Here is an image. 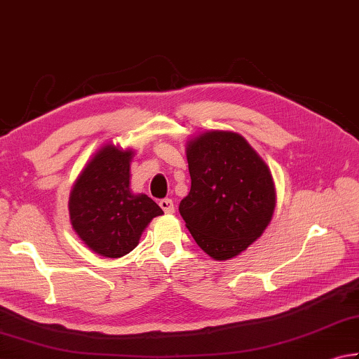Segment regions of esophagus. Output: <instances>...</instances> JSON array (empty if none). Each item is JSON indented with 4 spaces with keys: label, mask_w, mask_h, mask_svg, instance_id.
<instances>
[{
    "label": "esophagus",
    "mask_w": 359,
    "mask_h": 359,
    "mask_svg": "<svg viewBox=\"0 0 359 359\" xmlns=\"http://www.w3.org/2000/svg\"><path fill=\"white\" fill-rule=\"evenodd\" d=\"M160 207L163 208V212L168 213V215H172L174 213V202L171 199H161L160 201Z\"/></svg>",
    "instance_id": "obj_1"
}]
</instances>
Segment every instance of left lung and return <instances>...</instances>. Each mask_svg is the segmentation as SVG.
Instances as JSON below:
<instances>
[{
  "instance_id": "8db88e82",
  "label": "left lung",
  "mask_w": 359,
  "mask_h": 359,
  "mask_svg": "<svg viewBox=\"0 0 359 359\" xmlns=\"http://www.w3.org/2000/svg\"><path fill=\"white\" fill-rule=\"evenodd\" d=\"M191 190L179 212L194 242L215 260L246 251L270 224L276 188L270 168L242 135L207 130L187 141Z\"/></svg>"
}]
</instances>
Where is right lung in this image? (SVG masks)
Listing matches in <instances>:
<instances>
[{
	"label": "right lung",
	"instance_id": "1",
	"mask_svg": "<svg viewBox=\"0 0 359 359\" xmlns=\"http://www.w3.org/2000/svg\"><path fill=\"white\" fill-rule=\"evenodd\" d=\"M133 149L107 142L81 169L69 198L72 229L89 250L117 259L135 250L149 223L163 215L144 193L130 190Z\"/></svg>",
	"mask_w": 359,
	"mask_h": 359
}]
</instances>
